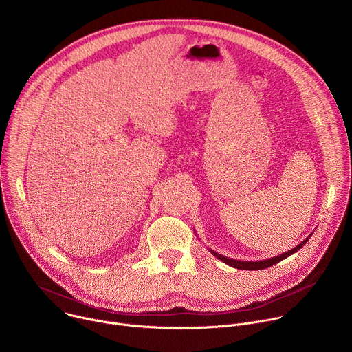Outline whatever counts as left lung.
<instances>
[{
  "label": "left lung",
  "mask_w": 352,
  "mask_h": 352,
  "mask_svg": "<svg viewBox=\"0 0 352 352\" xmlns=\"http://www.w3.org/2000/svg\"><path fill=\"white\" fill-rule=\"evenodd\" d=\"M311 236H312V234H311L309 236H307L302 242L298 243L295 248L289 249L288 252H284V254H281V255H278V256H274V258H270V259H265V261H252V262H250V261H236V259H231V258H227V256H224V255H220V254L214 252L213 249H209V250H210V252H212L217 259H220L221 262H224L226 265H228V266H231V267H234V269H239V270H262V269L270 267V266H273V265L281 262L283 259L291 256L292 254H295L296 250H299L300 248H302V246L308 242V239H309Z\"/></svg>",
  "instance_id": "left-lung-1"
}]
</instances>
